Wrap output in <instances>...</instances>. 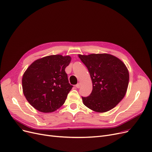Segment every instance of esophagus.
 Masks as SVG:
<instances>
[{
  "label": "esophagus",
  "mask_w": 152,
  "mask_h": 152,
  "mask_svg": "<svg viewBox=\"0 0 152 152\" xmlns=\"http://www.w3.org/2000/svg\"><path fill=\"white\" fill-rule=\"evenodd\" d=\"M76 87L77 88H80L81 87V84L80 83H77L76 85Z\"/></svg>",
  "instance_id": "1"
}]
</instances>
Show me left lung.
I'll use <instances>...</instances> for the list:
<instances>
[{"label": "left lung", "mask_w": 152, "mask_h": 152, "mask_svg": "<svg viewBox=\"0 0 152 152\" xmlns=\"http://www.w3.org/2000/svg\"><path fill=\"white\" fill-rule=\"evenodd\" d=\"M87 67L92 83V91L88 97H82L83 104L97 113L113 109L124 97L129 82L126 66L110 54L79 55Z\"/></svg>", "instance_id": "1"}]
</instances>
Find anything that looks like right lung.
<instances>
[{
    "label": "right lung",
    "mask_w": 152,
    "mask_h": 152,
    "mask_svg": "<svg viewBox=\"0 0 152 152\" xmlns=\"http://www.w3.org/2000/svg\"><path fill=\"white\" fill-rule=\"evenodd\" d=\"M69 56L50 55L32 63L22 77L23 94L28 102L42 113H52L64 103L72 88L65 68Z\"/></svg>",
    "instance_id": "obj_1"
}]
</instances>
